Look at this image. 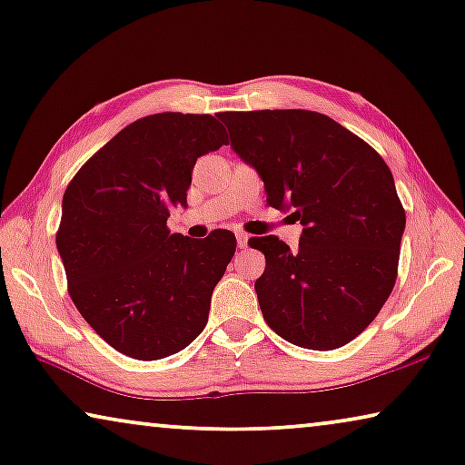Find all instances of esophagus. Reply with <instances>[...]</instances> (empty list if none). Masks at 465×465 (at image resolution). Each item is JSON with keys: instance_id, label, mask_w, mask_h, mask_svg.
<instances>
[{"instance_id": "obj_1", "label": "esophagus", "mask_w": 465, "mask_h": 465, "mask_svg": "<svg viewBox=\"0 0 465 465\" xmlns=\"http://www.w3.org/2000/svg\"><path fill=\"white\" fill-rule=\"evenodd\" d=\"M235 240H238V246L240 248H246L248 246V233L238 232V233H235Z\"/></svg>"}]
</instances>
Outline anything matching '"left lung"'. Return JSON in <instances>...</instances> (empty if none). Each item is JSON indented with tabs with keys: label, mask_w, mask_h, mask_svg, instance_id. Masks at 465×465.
<instances>
[{
	"label": "left lung",
	"mask_w": 465,
	"mask_h": 465,
	"mask_svg": "<svg viewBox=\"0 0 465 465\" xmlns=\"http://www.w3.org/2000/svg\"><path fill=\"white\" fill-rule=\"evenodd\" d=\"M232 148L262 177L267 204L304 225L292 252L277 235L251 238L265 254L254 282L262 317L302 349L331 351L370 325L399 273L405 209L384 158L313 110L221 113Z\"/></svg>",
	"instance_id": "8db88e82"
}]
</instances>
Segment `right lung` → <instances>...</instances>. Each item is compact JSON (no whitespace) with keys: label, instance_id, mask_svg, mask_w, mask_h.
Returning <instances> with one entry per match:
<instances>
[{"label":"right lung","instance_id":"obj_1","mask_svg":"<svg viewBox=\"0 0 465 465\" xmlns=\"http://www.w3.org/2000/svg\"><path fill=\"white\" fill-rule=\"evenodd\" d=\"M211 114L137 119L95 152L66 185L55 246L68 294L123 355L156 361L185 349L209 322L211 296L235 252V235L171 233L198 156L230 140Z\"/></svg>","mask_w":465,"mask_h":465}]
</instances>
